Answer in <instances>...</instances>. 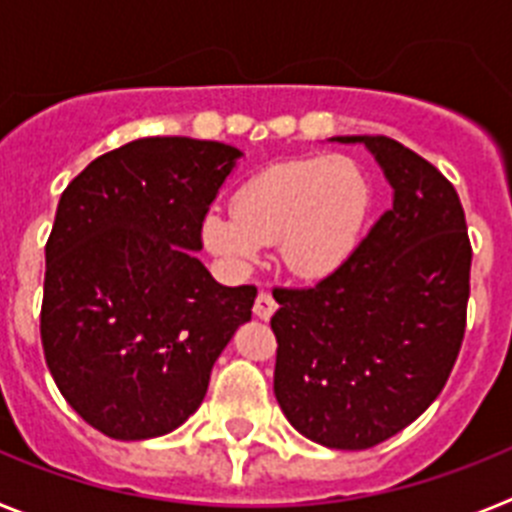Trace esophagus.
I'll list each match as a JSON object with an SVG mask.
<instances>
[{"mask_svg":"<svg viewBox=\"0 0 512 512\" xmlns=\"http://www.w3.org/2000/svg\"><path fill=\"white\" fill-rule=\"evenodd\" d=\"M274 310H277V300L269 292H259L256 302H253V315L261 320H269L274 315Z\"/></svg>","mask_w":512,"mask_h":512,"instance_id":"obj_1","label":"esophagus"}]
</instances>
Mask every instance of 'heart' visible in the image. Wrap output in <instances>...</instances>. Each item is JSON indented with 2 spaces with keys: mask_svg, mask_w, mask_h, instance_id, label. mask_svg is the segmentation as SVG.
I'll return each mask as SVG.
<instances>
[{
  "mask_svg": "<svg viewBox=\"0 0 512 512\" xmlns=\"http://www.w3.org/2000/svg\"><path fill=\"white\" fill-rule=\"evenodd\" d=\"M372 205V187L354 158H295L248 176L233 207L202 217V241L230 271H246L279 243L292 274L318 279L354 251Z\"/></svg>",
  "mask_w": 512,
  "mask_h": 512,
  "instance_id": "b5f03b06",
  "label": "heart"
}]
</instances>
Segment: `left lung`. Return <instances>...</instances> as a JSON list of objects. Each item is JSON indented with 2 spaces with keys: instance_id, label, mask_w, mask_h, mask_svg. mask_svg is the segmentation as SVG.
<instances>
[{
  "instance_id": "left-lung-1",
  "label": "left lung",
  "mask_w": 512,
  "mask_h": 512,
  "mask_svg": "<svg viewBox=\"0 0 512 512\" xmlns=\"http://www.w3.org/2000/svg\"><path fill=\"white\" fill-rule=\"evenodd\" d=\"M364 143L392 207L333 274L274 289V395L302 436L372 449L441 395L467 328L472 243L454 184L387 135Z\"/></svg>"
}]
</instances>
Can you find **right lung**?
<instances>
[{
    "label": "right lung",
    "instance_id": "obj_1",
    "mask_svg": "<svg viewBox=\"0 0 512 512\" xmlns=\"http://www.w3.org/2000/svg\"><path fill=\"white\" fill-rule=\"evenodd\" d=\"M241 156L217 140L140 138L63 189L45 243L40 338L61 395L104 436L179 428L251 320L256 287H223L194 256Z\"/></svg>",
    "mask_w": 512,
    "mask_h": 512
}]
</instances>
